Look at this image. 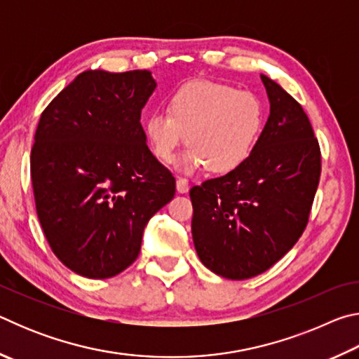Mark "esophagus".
<instances>
[{"mask_svg": "<svg viewBox=\"0 0 359 359\" xmlns=\"http://www.w3.org/2000/svg\"><path fill=\"white\" fill-rule=\"evenodd\" d=\"M175 188H177L179 193H187L190 190V184H188L187 179H177L175 180Z\"/></svg>", "mask_w": 359, "mask_h": 359, "instance_id": "obj_1", "label": "esophagus"}]
</instances>
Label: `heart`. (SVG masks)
<instances>
[{"label":"heart","mask_w":359,"mask_h":359,"mask_svg":"<svg viewBox=\"0 0 359 359\" xmlns=\"http://www.w3.org/2000/svg\"><path fill=\"white\" fill-rule=\"evenodd\" d=\"M266 123V106L258 95L233 85L193 81L169 95L166 115L155 112L144 121V137L158 161L169 165L184 141L179 158L184 172L208 166L228 174L250 158Z\"/></svg>","instance_id":"obj_1"}]
</instances>
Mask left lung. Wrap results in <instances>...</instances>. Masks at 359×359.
Wrapping results in <instances>:
<instances>
[{
	"label": "left lung",
	"mask_w": 359,
	"mask_h": 359,
	"mask_svg": "<svg viewBox=\"0 0 359 359\" xmlns=\"http://www.w3.org/2000/svg\"><path fill=\"white\" fill-rule=\"evenodd\" d=\"M269 117L250 158L223 177L193 187L191 234L201 263L231 280L261 274L306 228L321 155L299 102L261 74Z\"/></svg>",
	"instance_id": "left-lung-1"
}]
</instances>
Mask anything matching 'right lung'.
Listing matches in <instances>:
<instances>
[{"mask_svg": "<svg viewBox=\"0 0 359 359\" xmlns=\"http://www.w3.org/2000/svg\"><path fill=\"white\" fill-rule=\"evenodd\" d=\"M150 71L88 69L52 100L34 135L36 212L52 252L76 274L109 278L135 263L145 224L174 198L141 112Z\"/></svg>", "mask_w": 359, "mask_h": 359, "instance_id": "add662e5", "label": "right lung"}]
</instances>
